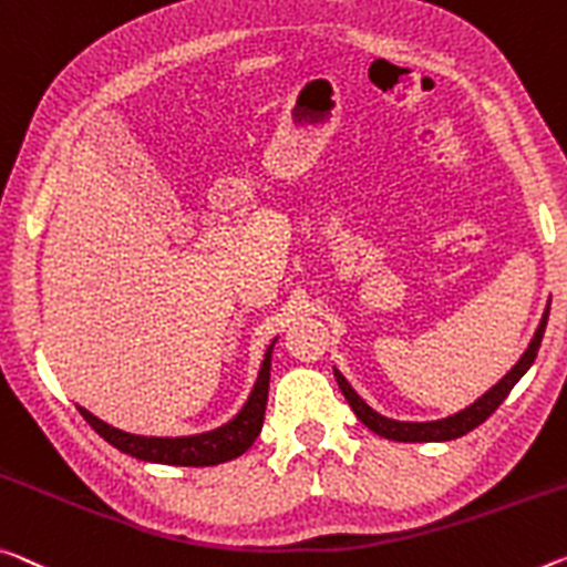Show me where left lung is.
I'll use <instances>...</instances> for the list:
<instances>
[{"label": "left lung", "instance_id": "left-lung-1", "mask_svg": "<svg viewBox=\"0 0 567 567\" xmlns=\"http://www.w3.org/2000/svg\"><path fill=\"white\" fill-rule=\"evenodd\" d=\"M547 316H550V308L545 310V316L540 320V328H537L533 343H529V348L525 350L523 358H519L517 365L512 368L505 379H502L497 385H492V389L484 393L480 401H474L470 409H464L460 413H454V416L442 419V421H424V424H411V421L385 419V416H381V413H375L371 406H368V403L361 396H358L353 389H350V383L338 371H336V379H338L340 391H343V396L350 403V409L355 411V416L361 419L368 429L375 431V434H381L385 439H393V442H449V439L464 436L466 431L477 429L482 421H487L492 413L497 411L499 403L507 399V393L515 389V383L519 379H523L527 368L533 365L537 350H540L543 332H545V326H547Z\"/></svg>", "mask_w": 567, "mask_h": 567}]
</instances>
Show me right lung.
<instances>
[{
	"instance_id": "obj_1",
	"label": "right lung",
	"mask_w": 567,
	"mask_h": 567,
	"mask_svg": "<svg viewBox=\"0 0 567 567\" xmlns=\"http://www.w3.org/2000/svg\"><path fill=\"white\" fill-rule=\"evenodd\" d=\"M269 361H272V346H269L265 353L262 368H259V379L255 383V391H251L249 401L245 403V409L237 413V419H231L229 424H224L217 431H209V434L184 439H146L107 426L85 409H80V413H83L87 424L93 426L107 444H113L123 454L136 456V460L176 466H214L237 460V456L245 454L247 449L255 444L259 431H262L269 391Z\"/></svg>"
}]
</instances>
